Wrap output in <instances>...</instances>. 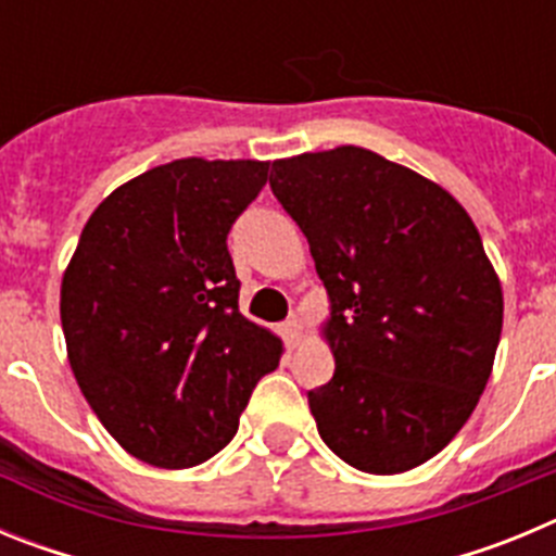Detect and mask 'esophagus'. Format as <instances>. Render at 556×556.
Listing matches in <instances>:
<instances>
[{"label":"esophagus","instance_id":"esophagus-1","mask_svg":"<svg viewBox=\"0 0 556 556\" xmlns=\"http://www.w3.org/2000/svg\"><path fill=\"white\" fill-rule=\"evenodd\" d=\"M281 333H283V339H287V345H292V348L298 345V342H301V337H303L301 317H289V320L281 326Z\"/></svg>","mask_w":556,"mask_h":556}]
</instances>
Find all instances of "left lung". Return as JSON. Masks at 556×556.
<instances>
[{"label":"left lung","mask_w":556,"mask_h":556,"mask_svg":"<svg viewBox=\"0 0 556 556\" xmlns=\"http://www.w3.org/2000/svg\"><path fill=\"white\" fill-rule=\"evenodd\" d=\"M269 186L328 294L333 378L308 392L323 443L406 473L468 424L504 323L498 273L454 194L365 147L273 161Z\"/></svg>","instance_id":"8db88e82"}]
</instances>
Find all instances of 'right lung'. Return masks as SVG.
Wrapping results in <instances>:
<instances>
[{
    "label": "right lung",
    "instance_id": "add662e5",
    "mask_svg": "<svg viewBox=\"0 0 556 556\" xmlns=\"http://www.w3.org/2000/svg\"><path fill=\"white\" fill-rule=\"evenodd\" d=\"M269 161L178 159L113 189L61 281L77 387L108 434L164 470L223 451L283 342L239 312L233 219Z\"/></svg>",
    "mask_w": 556,
    "mask_h": 556
}]
</instances>
